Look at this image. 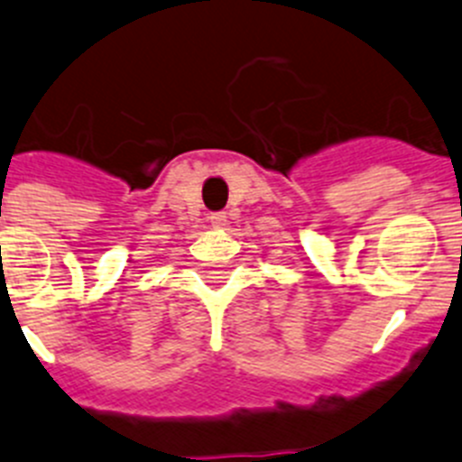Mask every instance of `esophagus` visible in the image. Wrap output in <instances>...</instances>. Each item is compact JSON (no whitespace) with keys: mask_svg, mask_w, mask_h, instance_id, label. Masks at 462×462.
<instances>
[{"mask_svg":"<svg viewBox=\"0 0 462 462\" xmlns=\"http://www.w3.org/2000/svg\"><path fill=\"white\" fill-rule=\"evenodd\" d=\"M209 221H211V226H214V227L227 226V214H226V211H217V214H211Z\"/></svg>","mask_w":462,"mask_h":462,"instance_id":"obj_1","label":"esophagus"}]
</instances>
